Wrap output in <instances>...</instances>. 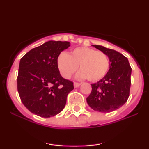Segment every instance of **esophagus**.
<instances>
[{
	"mask_svg": "<svg viewBox=\"0 0 149 149\" xmlns=\"http://www.w3.org/2000/svg\"><path fill=\"white\" fill-rule=\"evenodd\" d=\"M73 85H74V88H78V87L80 85V83H77V82H74V83H73Z\"/></svg>",
	"mask_w": 149,
	"mask_h": 149,
	"instance_id": "obj_1",
	"label": "esophagus"
}]
</instances>
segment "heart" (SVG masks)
<instances>
[{"label": "heart", "mask_w": 149, "mask_h": 149, "mask_svg": "<svg viewBox=\"0 0 149 149\" xmlns=\"http://www.w3.org/2000/svg\"><path fill=\"white\" fill-rule=\"evenodd\" d=\"M79 78L90 81H97L107 75L110 68V62L107 54L102 51L88 47H78L70 54L61 53L57 58V66L65 78H69L78 69Z\"/></svg>", "instance_id": "b5f03b06"}]
</instances>
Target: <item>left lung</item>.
Instances as JSON below:
<instances>
[{
    "instance_id": "obj_1",
    "label": "left lung",
    "mask_w": 149,
    "mask_h": 149,
    "mask_svg": "<svg viewBox=\"0 0 149 149\" xmlns=\"http://www.w3.org/2000/svg\"><path fill=\"white\" fill-rule=\"evenodd\" d=\"M105 53L110 60V68L100 81L91 84L92 91L87 102L93 110L110 113L123 106L130 96L132 68L127 57L114 49L93 45Z\"/></svg>"
}]
</instances>
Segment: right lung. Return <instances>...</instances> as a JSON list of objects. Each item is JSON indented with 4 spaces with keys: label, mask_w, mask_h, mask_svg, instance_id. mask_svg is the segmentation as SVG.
<instances>
[{
    "label": "right lung",
    "mask_w": 149,
    "mask_h": 149,
    "mask_svg": "<svg viewBox=\"0 0 149 149\" xmlns=\"http://www.w3.org/2000/svg\"><path fill=\"white\" fill-rule=\"evenodd\" d=\"M69 46L67 41L50 40L31 49L20 59L19 95L25 107L36 115L49 118L59 113L74 88L72 81L62 78L57 66L58 57Z\"/></svg>",
    "instance_id": "right-lung-1"
}]
</instances>
